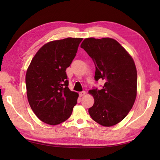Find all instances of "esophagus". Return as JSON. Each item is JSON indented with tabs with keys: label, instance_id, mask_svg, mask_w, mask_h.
<instances>
[{
	"label": "esophagus",
	"instance_id": "obj_1",
	"mask_svg": "<svg viewBox=\"0 0 160 160\" xmlns=\"http://www.w3.org/2000/svg\"><path fill=\"white\" fill-rule=\"evenodd\" d=\"M85 93H86V92L84 91H81V92L79 93V96H80V97H82V96H84V95H85Z\"/></svg>",
	"mask_w": 160,
	"mask_h": 160
}]
</instances>
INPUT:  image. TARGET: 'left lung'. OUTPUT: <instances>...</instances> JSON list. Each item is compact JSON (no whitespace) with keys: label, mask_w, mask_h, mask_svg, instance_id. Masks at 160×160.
<instances>
[{"label":"left lung","mask_w":160,"mask_h":160,"mask_svg":"<svg viewBox=\"0 0 160 160\" xmlns=\"http://www.w3.org/2000/svg\"><path fill=\"white\" fill-rule=\"evenodd\" d=\"M81 48L92 58L95 80H104L99 90L89 93L94 98L89 113L94 121L104 127L121 122L131 111L137 95V70L134 61L123 47L109 38H86Z\"/></svg>","instance_id":"1"}]
</instances>
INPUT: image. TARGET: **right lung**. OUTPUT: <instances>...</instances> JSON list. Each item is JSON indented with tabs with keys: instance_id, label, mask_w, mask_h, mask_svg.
I'll return each mask as SVG.
<instances>
[{
	"instance_id": "1",
	"label": "right lung",
	"mask_w": 160,
	"mask_h": 160,
	"mask_svg": "<svg viewBox=\"0 0 160 160\" xmlns=\"http://www.w3.org/2000/svg\"><path fill=\"white\" fill-rule=\"evenodd\" d=\"M80 38H67L45 44L33 58L25 82L30 107L40 120L56 125L69 118L78 94L68 87L66 69L76 55Z\"/></svg>"
}]
</instances>
